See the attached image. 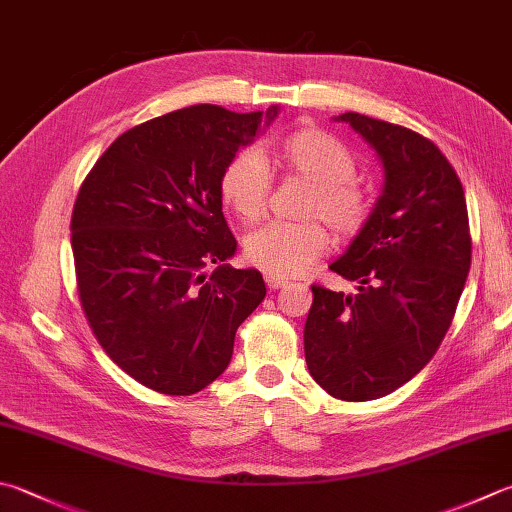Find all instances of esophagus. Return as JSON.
I'll return each instance as SVG.
<instances>
[{
  "label": "esophagus",
  "mask_w": 512,
  "mask_h": 512,
  "mask_svg": "<svg viewBox=\"0 0 512 512\" xmlns=\"http://www.w3.org/2000/svg\"><path fill=\"white\" fill-rule=\"evenodd\" d=\"M265 283H267V287L269 289H281V287H285L287 285V281L283 276H276V274H265Z\"/></svg>",
  "instance_id": "1"
}]
</instances>
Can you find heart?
Here are the masks:
<instances>
[{"instance_id":"heart-1","label":"heart","mask_w":512,"mask_h":512,"mask_svg":"<svg viewBox=\"0 0 512 512\" xmlns=\"http://www.w3.org/2000/svg\"><path fill=\"white\" fill-rule=\"evenodd\" d=\"M283 160L296 176L312 182L305 214L321 216L336 234L356 236L370 218V198L354 185V158L345 144L321 129H298L283 140ZM272 167L260 149L238 151L227 165L220 194L236 214L254 223L265 214L272 191ZM330 236L321 220L269 223L245 240L252 265L276 276H296L314 265Z\"/></svg>"}]
</instances>
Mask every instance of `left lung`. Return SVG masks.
<instances>
[{
    "label": "left lung",
    "instance_id": "obj_1",
    "mask_svg": "<svg viewBox=\"0 0 512 512\" xmlns=\"http://www.w3.org/2000/svg\"><path fill=\"white\" fill-rule=\"evenodd\" d=\"M376 151L383 189L332 272L359 283L347 296L312 285L307 370L341 401H372L423 370L446 336L470 269L459 176L435 142L399 124L343 113Z\"/></svg>",
    "mask_w": 512,
    "mask_h": 512
}]
</instances>
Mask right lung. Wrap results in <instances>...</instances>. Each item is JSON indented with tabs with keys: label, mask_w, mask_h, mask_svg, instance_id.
Instances as JSON below:
<instances>
[{
	"label": "right lung",
	"mask_w": 512,
	"mask_h": 512,
	"mask_svg": "<svg viewBox=\"0 0 512 512\" xmlns=\"http://www.w3.org/2000/svg\"><path fill=\"white\" fill-rule=\"evenodd\" d=\"M278 115L196 104L115 140L71 218L77 292L95 339L138 383L171 397L227 370L238 325L267 294L258 269H234L220 180L238 149ZM215 269L211 270L210 265Z\"/></svg>",
	"instance_id": "add662e5"
}]
</instances>
